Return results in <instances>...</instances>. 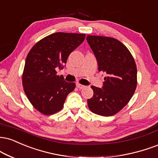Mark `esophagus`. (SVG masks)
<instances>
[{
  "label": "esophagus",
  "instance_id": "obj_1",
  "mask_svg": "<svg viewBox=\"0 0 158 158\" xmlns=\"http://www.w3.org/2000/svg\"><path fill=\"white\" fill-rule=\"evenodd\" d=\"M77 87H78V88H79V89H83V88H85V85L79 84V83H77Z\"/></svg>",
  "mask_w": 158,
  "mask_h": 158
}]
</instances>
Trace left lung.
Returning a JSON list of instances; mask_svg holds the SVG:
<instances>
[{"instance_id": "obj_1", "label": "left lung", "mask_w": 158, "mask_h": 158, "mask_svg": "<svg viewBox=\"0 0 158 158\" xmlns=\"http://www.w3.org/2000/svg\"><path fill=\"white\" fill-rule=\"evenodd\" d=\"M87 41L96 56L98 71L105 73L102 88L91 86L87 105L93 113L111 116L127 105L137 86V68L128 48L112 37L88 35Z\"/></svg>"}]
</instances>
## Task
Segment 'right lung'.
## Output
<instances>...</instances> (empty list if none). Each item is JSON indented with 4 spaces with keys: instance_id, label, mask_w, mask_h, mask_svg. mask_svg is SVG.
Masks as SVG:
<instances>
[{
    "instance_id": "right-lung-1",
    "label": "right lung",
    "mask_w": 158,
    "mask_h": 158,
    "mask_svg": "<svg viewBox=\"0 0 158 158\" xmlns=\"http://www.w3.org/2000/svg\"><path fill=\"white\" fill-rule=\"evenodd\" d=\"M85 34L56 32L42 39L27 55L23 73V86L27 98L44 115L57 113L65 98L75 88L56 75L69 55L85 40Z\"/></svg>"
}]
</instances>
